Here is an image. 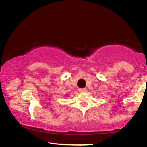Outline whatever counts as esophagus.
I'll return each instance as SVG.
<instances>
[{
    "mask_svg": "<svg viewBox=\"0 0 147 147\" xmlns=\"http://www.w3.org/2000/svg\"><path fill=\"white\" fill-rule=\"evenodd\" d=\"M87 90H86V88H78V91H79V92H86V91Z\"/></svg>",
    "mask_w": 147,
    "mask_h": 147,
    "instance_id": "esophagus-1",
    "label": "esophagus"
}]
</instances>
